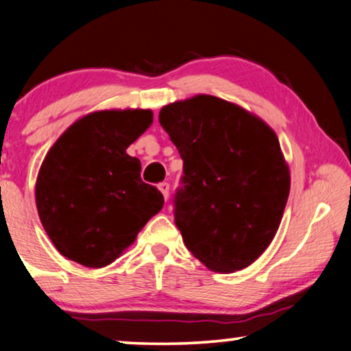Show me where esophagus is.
I'll return each instance as SVG.
<instances>
[{
  "label": "esophagus",
  "mask_w": 351,
  "mask_h": 351,
  "mask_svg": "<svg viewBox=\"0 0 351 351\" xmlns=\"http://www.w3.org/2000/svg\"><path fill=\"white\" fill-rule=\"evenodd\" d=\"M158 189H160V193L163 194V197H165V200L168 199V193H170V184L168 183H160L158 184Z\"/></svg>",
  "instance_id": "1"
}]
</instances>
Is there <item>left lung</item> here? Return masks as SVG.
<instances>
[{"instance_id": "obj_1", "label": "left lung", "mask_w": 351, "mask_h": 351, "mask_svg": "<svg viewBox=\"0 0 351 351\" xmlns=\"http://www.w3.org/2000/svg\"><path fill=\"white\" fill-rule=\"evenodd\" d=\"M158 120L183 158L173 213L188 250L217 273L254 263L276 234L291 189L278 136L207 95L162 107Z\"/></svg>"}]
</instances>
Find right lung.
<instances>
[{
    "mask_svg": "<svg viewBox=\"0 0 351 351\" xmlns=\"http://www.w3.org/2000/svg\"><path fill=\"white\" fill-rule=\"evenodd\" d=\"M152 123L151 110H101L83 117L46 154L35 200L46 234L60 254L102 268L133 244L163 207L141 162L127 154Z\"/></svg>",
    "mask_w": 351,
    "mask_h": 351,
    "instance_id": "1",
    "label": "right lung"
}]
</instances>
